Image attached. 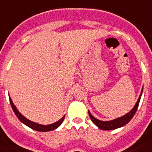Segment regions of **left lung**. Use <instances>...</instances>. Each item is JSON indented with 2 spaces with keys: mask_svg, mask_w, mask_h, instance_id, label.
I'll return each instance as SVG.
<instances>
[{
  "mask_svg": "<svg viewBox=\"0 0 152 152\" xmlns=\"http://www.w3.org/2000/svg\"><path fill=\"white\" fill-rule=\"evenodd\" d=\"M141 94L140 95L139 99L137 100V103L135 105V106L133 107L132 110L130 111L129 113H128L127 114H125V116L123 117H121L119 118H117V119H114L113 121H102L98 120L95 118H94L91 113L88 111V114H89V117H90L91 120L92 121V122L95 124L96 126L101 129L102 130H112V129H116L118 128L122 127L124 125H125L129 121H130V120L133 118V116L136 113L137 110V108H138V106H139L140 101V98H141L142 95Z\"/></svg>",
  "mask_w": 152,
  "mask_h": 152,
  "instance_id": "8db88e82",
  "label": "left lung"
}]
</instances>
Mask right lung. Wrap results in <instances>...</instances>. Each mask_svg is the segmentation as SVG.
Wrapping results in <instances>:
<instances>
[{
    "mask_svg": "<svg viewBox=\"0 0 152 152\" xmlns=\"http://www.w3.org/2000/svg\"><path fill=\"white\" fill-rule=\"evenodd\" d=\"M9 101H10V104L11 106H12V108L13 111H14V113H15V114L16 115V117L19 118V120H20L21 122L23 123L24 125H26L27 126H28V127H30L31 129H32L36 130V131H39V132H47V131H51V130L55 129H57V127H59L64 119V116H63L61 119H60L58 121L53 123V124H51V125H39V124L33 122L31 121L28 120V119H27L25 117H23V116L18 111V110L16 109L15 105L13 104L12 101V99H11L10 98H9Z\"/></svg>",
    "mask_w": 152,
    "mask_h": 152,
    "instance_id": "obj_1",
    "label": "right lung"
}]
</instances>
